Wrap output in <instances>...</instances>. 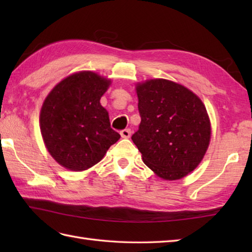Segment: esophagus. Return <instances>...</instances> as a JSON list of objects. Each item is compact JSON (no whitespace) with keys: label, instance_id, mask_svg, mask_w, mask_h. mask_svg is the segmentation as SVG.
<instances>
[{"label":"esophagus","instance_id":"34e87169","mask_svg":"<svg viewBox=\"0 0 252 252\" xmlns=\"http://www.w3.org/2000/svg\"><path fill=\"white\" fill-rule=\"evenodd\" d=\"M120 135L122 138H129L131 136V130L130 129H126L120 132Z\"/></svg>","mask_w":252,"mask_h":252}]
</instances>
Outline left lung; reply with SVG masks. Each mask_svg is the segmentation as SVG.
<instances>
[{
	"label": "left lung",
	"instance_id": "obj_1",
	"mask_svg": "<svg viewBox=\"0 0 252 252\" xmlns=\"http://www.w3.org/2000/svg\"><path fill=\"white\" fill-rule=\"evenodd\" d=\"M141 115L132 141L144 163L159 178L175 181L192 172L211 138L210 118L198 96L167 79L135 84Z\"/></svg>",
	"mask_w": 252,
	"mask_h": 252
}]
</instances>
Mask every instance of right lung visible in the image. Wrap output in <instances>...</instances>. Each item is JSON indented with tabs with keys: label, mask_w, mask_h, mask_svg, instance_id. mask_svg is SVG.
Instances as JSON below:
<instances>
[{
	"label": "right lung",
	"mask_w": 252,
	"mask_h": 252,
	"mask_svg": "<svg viewBox=\"0 0 252 252\" xmlns=\"http://www.w3.org/2000/svg\"><path fill=\"white\" fill-rule=\"evenodd\" d=\"M110 84V79L97 72H74L58 82L42 104V138L65 169L80 172L92 168L120 138L99 101Z\"/></svg>",
	"instance_id": "right-lung-1"
}]
</instances>
